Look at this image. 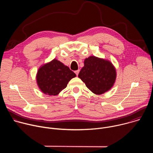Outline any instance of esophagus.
Instances as JSON below:
<instances>
[{
  "instance_id": "esophagus-1",
  "label": "esophagus",
  "mask_w": 153,
  "mask_h": 153,
  "mask_svg": "<svg viewBox=\"0 0 153 153\" xmlns=\"http://www.w3.org/2000/svg\"><path fill=\"white\" fill-rule=\"evenodd\" d=\"M79 71H80V70H77V71H75V73L76 74V75H77V76L79 74Z\"/></svg>"
}]
</instances>
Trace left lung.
I'll return each instance as SVG.
<instances>
[{
	"label": "left lung",
	"mask_w": 153,
	"mask_h": 153,
	"mask_svg": "<svg viewBox=\"0 0 153 153\" xmlns=\"http://www.w3.org/2000/svg\"><path fill=\"white\" fill-rule=\"evenodd\" d=\"M117 73L113 64L108 60L90 56L84 60V66L78 77L92 93L100 95L113 86Z\"/></svg>",
	"instance_id": "8db88e82"
}]
</instances>
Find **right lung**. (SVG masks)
<instances>
[{"instance_id": "right-lung-1", "label": "right lung", "mask_w": 153, "mask_h": 153, "mask_svg": "<svg viewBox=\"0 0 153 153\" xmlns=\"http://www.w3.org/2000/svg\"><path fill=\"white\" fill-rule=\"evenodd\" d=\"M76 76L68 67L54 59L41 65L36 74L40 90L47 95L57 96L66 88L71 79Z\"/></svg>"}]
</instances>
